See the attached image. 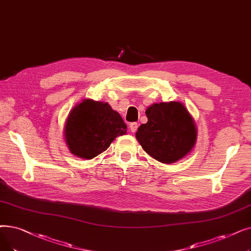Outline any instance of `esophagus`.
I'll list each match as a JSON object with an SVG mask.
<instances>
[{
	"mask_svg": "<svg viewBox=\"0 0 251 251\" xmlns=\"http://www.w3.org/2000/svg\"><path fill=\"white\" fill-rule=\"evenodd\" d=\"M137 127H138V124L136 122L130 123V130H131V132H135L137 130Z\"/></svg>",
	"mask_w": 251,
	"mask_h": 251,
	"instance_id": "1",
	"label": "esophagus"
}]
</instances>
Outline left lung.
<instances>
[{
  "mask_svg": "<svg viewBox=\"0 0 251 251\" xmlns=\"http://www.w3.org/2000/svg\"><path fill=\"white\" fill-rule=\"evenodd\" d=\"M148 122L136 132L140 146L154 159L169 164L183 158L196 144L197 131L180 102L155 103L146 111Z\"/></svg>",
  "mask_w": 251,
  "mask_h": 251,
  "instance_id": "obj_1",
  "label": "left lung"
}]
</instances>
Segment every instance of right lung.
Listing matches in <instances>:
<instances>
[{
    "mask_svg": "<svg viewBox=\"0 0 251 251\" xmlns=\"http://www.w3.org/2000/svg\"><path fill=\"white\" fill-rule=\"evenodd\" d=\"M127 125L108 103L83 100L70 113L64 135L70 151L80 158L92 159L104 151Z\"/></svg>",
    "mask_w": 251,
    "mask_h": 251,
    "instance_id": "add662e5",
    "label": "right lung"
}]
</instances>
